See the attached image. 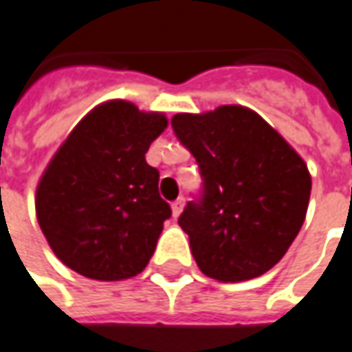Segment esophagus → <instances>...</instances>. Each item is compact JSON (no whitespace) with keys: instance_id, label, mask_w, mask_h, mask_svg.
I'll return each mask as SVG.
<instances>
[{"instance_id":"obj_1","label":"esophagus","mask_w":352,"mask_h":352,"mask_svg":"<svg viewBox=\"0 0 352 352\" xmlns=\"http://www.w3.org/2000/svg\"><path fill=\"white\" fill-rule=\"evenodd\" d=\"M184 201H186L184 197H178V199L172 204V214H174V219H176V217H180L182 209H184Z\"/></svg>"}]
</instances>
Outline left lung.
I'll return each instance as SVG.
<instances>
[{
    "label": "left lung",
    "mask_w": 352,
    "mask_h": 352,
    "mask_svg": "<svg viewBox=\"0 0 352 352\" xmlns=\"http://www.w3.org/2000/svg\"><path fill=\"white\" fill-rule=\"evenodd\" d=\"M172 129L204 178L201 195L178 219L197 267L223 283L263 275L304 223L312 190L306 162L244 106L176 114Z\"/></svg>",
    "instance_id": "obj_1"
}]
</instances>
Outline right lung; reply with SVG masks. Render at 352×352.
<instances>
[{"mask_svg": "<svg viewBox=\"0 0 352 352\" xmlns=\"http://www.w3.org/2000/svg\"><path fill=\"white\" fill-rule=\"evenodd\" d=\"M166 126L160 112L110 100L85 116L50 160L36 188V219L69 270L122 280L147 267L172 211L145 153Z\"/></svg>", "mask_w": 352, "mask_h": 352, "instance_id": "add662e5", "label": "right lung"}]
</instances>
